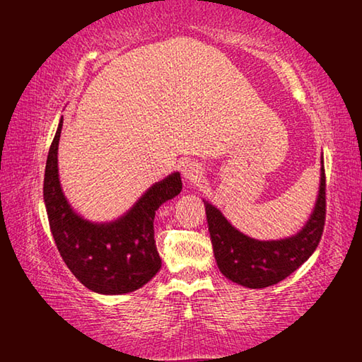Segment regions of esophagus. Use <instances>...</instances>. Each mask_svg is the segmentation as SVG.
Returning a JSON list of instances; mask_svg holds the SVG:
<instances>
[{"label":"esophagus","mask_w":362,"mask_h":362,"mask_svg":"<svg viewBox=\"0 0 362 362\" xmlns=\"http://www.w3.org/2000/svg\"><path fill=\"white\" fill-rule=\"evenodd\" d=\"M182 175L187 182L197 183L202 180L204 169L201 165H197V163H188V165H185V168L182 169Z\"/></svg>","instance_id":"esophagus-1"}]
</instances>
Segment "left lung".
Wrapping results in <instances>:
<instances>
[{
  "mask_svg": "<svg viewBox=\"0 0 362 362\" xmlns=\"http://www.w3.org/2000/svg\"><path fill=\"white\" fill-rule=\"evenodd\" d=\"M324 163V161H322ZM325 169H320V188L310 221L296 236L281 241H257L238 232L213 205L205 204L214 258L228 280L245 288L272 286L308 259L320 243L327 216Z\"/></svg>",
  "mask_w": 362,
  "mask_h": 362,
  "instance_id": "8db88e82",
  "label": "left lung"
}]
</instances>
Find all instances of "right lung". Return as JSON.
Listing matches in <instances>:
<instances>
[{
  "mask_svg": "<svg viewBox=\"0 0 362 362\" xmlns=\"http://www.w3.org/2000/svg\"><path fill=\"white\" fill-rule=\"evenodd\" d=\"M62 122L51 143L43 182L46 213L60 257L90 291L126 294L140 289L161 267L153 240V218L161 204L182 191L180 174L156 183L121 219L91 224L71 210L60 189L57 148Z\"/></svg>",
  "mask_w": 362,
  "mask_h": 362,
  "instance_id": "right-lung-1",
  "label": "right lung"
}]
</instances>
